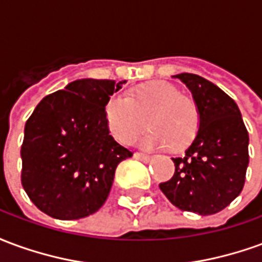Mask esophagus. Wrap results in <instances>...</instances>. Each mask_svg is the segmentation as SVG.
Masks as SVG:
<instances>
[{
  "label": "esophagus",
  "mask_w": 262,
  "mask_h": 262,
  "mask_svg": "<svg viewBox=\"0 0 262 262\" xmlns=\"http://www.w3.org/2000/svg\"><path fill=\"white\" fill-rule=\"evenodd\" d=\"M133 157L137 160H140V161H144V163H147V161L151 160V156H148V154H144V153H139V151H136V153L133 154Z\"/></svg>",
  "instance_id": "34e87169"
}]
</instances>
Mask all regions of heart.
<instances>
[{
	"label": "heart",
	"mask_w": 262,
	"mask_h": 262,
	"mask_svg": "<svg viewBox=\"0 0 262 262\" xmlns=\"http://www.w3.org/2000/svg\"><path fill=\"white\" fill-rule=\"evenodd\" d=\"M147 126L142 139L146 148L180 150L196 137L201 114L192 98L165 81H154L133 90L126 98L112 97L105 105V120L111 135L122 144H130Z\"/></svg>",
	"instance_id": "b5f03b06"
}]
</instances>
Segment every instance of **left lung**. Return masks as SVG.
<instances>
[{
	"label": "left lung",
	"mask_w": 262,
	"mask_h": 262,
	"mask_svg": "<svg viewBox=\"0 0 262 262\" xmlns=\"http://www.w3.org/2000/svg\"><path fill=\"white\" fill-rule=\"evenodd\" d=\"M191 90L201 125L182 157L172 159L176 172L160 189L185 212L213 214L236 199L246 181L248 132L237 103L203 77L174 75Z\"/></svg>",
	"instance_id": "1"
}]
</instances>
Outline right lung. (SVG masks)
Instances as JSON below:
<instances>
[{"label": "right lung", "mask_w": 262, "mask_h": 262, "mask_svg": "<svg viewBox=\"0 0 262 262\" xmlns=\"http://www.w3.org/2000/svg\"><path fill=\"white\" fill-rule=\"evenodd\" d=\"M126 81L84 78L50 94L26 120L20 182L54 219L86 217L102 206L115 170L132 151L114 140L105 105Z\"/></svg>", "instance_id": "right-lung-1"}]
</instances>
